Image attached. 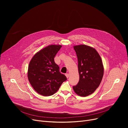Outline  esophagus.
I'll return each instance as SVG.
<instances>
[{
	"mask_svg": "<svg viewBox=\"0 0 128 128\" xmlns=\"http://www.w3.org/2000/svg\"><path fill=\"white\" fill-rule=\"evenodd\" d=\"M65 76H66V77H67V78H68L69 77V76H70V75H69V74H65Z\"/></svg>",
	"mask_w": 128,
	"mask_h": 128,
	"instance_id": "34e87169",
	"label": "esophagus"
}]
</instances>
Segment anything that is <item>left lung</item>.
Masks as SVG:
<instances>
[{"mask_svg": "<svg viewBox=\"0 0 128 128\" xmlns=\"http://www.w3.org/2000/svg\"><path fill=\"white\" fill-rule=\"evenodd\" d=\"M74 48L78 58L79 80L73 89L78 96H86L100 86L104 74L103 65L99 54L92 47L82 44Z\"/></svg>", "mask_w": 128, "mask_h": 128, "instance_id": "obj_1", "label": "left lung"}]
</instances>
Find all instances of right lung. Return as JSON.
<instances>
[{"instance_id":"right-lung-1","label":"right lung","mask_w":128,"mask_h":128,"mask_svg":"<svg viewBox=\"0 0 128 128\" xmlns=\"http://www.w3.org/2000/svg\"><path fill=\"white\" fill-rule=\"evenodd\" d=\"M61 47L60 45L46 46L35 54L30 62L28 80L34 89L42 96L53 95L67 80L54 60Z\"/></svg>"}]
</instances>
